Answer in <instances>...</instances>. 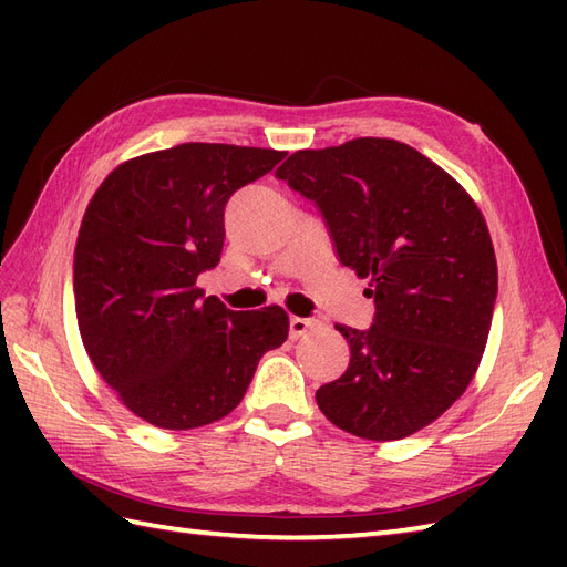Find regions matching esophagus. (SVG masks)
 Masks as SVG:
<instances>
[{
  "instance_id": "1",
  "label": "esophagus",
  "mask_w": 567,
  "mask_h": 567,
  "mask_svg": "<svg viewBox=\"0 0 567 567\" xmlns=\"http://www.w3.org/2000/svg\"><path fill=\"white\" fill-rule=\"evenodd\" d=\"M319 321L317 319H305V317H290V339H299V336L309 333L311 329H317Z\"/></svg>"
}]
</instances>
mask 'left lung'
Instances as JSON below:
<instances>
[{
    "instance_id": "8db88e82",
    "label": "left lung",
    "mask_w": 567,
    "mask_h": 567,
    "mask_svg": "<svg viewBox=\"0 0 567 567\" xmlns=\"http://www.w3.org/2000/svg\"><path fill=\"white\" fill-rule=\"evenodd\" d=\"M321 212L336 256L368 277V331L336 327L351 346L317 404L370 441L412 436L473 380L497 299V260L477 204L416 148L392 138L297 151L275 173Z\"/></svg>"
}]
</instances>
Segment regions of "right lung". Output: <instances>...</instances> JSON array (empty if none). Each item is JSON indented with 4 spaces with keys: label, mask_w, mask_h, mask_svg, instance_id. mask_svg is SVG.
I'll return each instance as SVG.
<instances>
[{
    "label": "right lung",
    "mask_w": 567,
    "mask_h": 567,
    "mask_svg": "<svg viewBox=\"0 0 567 567\" xmlns=\"http://www.w3.org/2000/svg\"><path fill=\"white\" fill-rule=\"evenodd\" d=\"M282 158L183 143L118 165L84 212L72 262L84 351L153 426L187 431L231 414L262 353L287 339L285 309L234 311L197 287L221 258L226 202Z\"/></svg>",
    "instance_id": "obj_1"
}]
</instances>
